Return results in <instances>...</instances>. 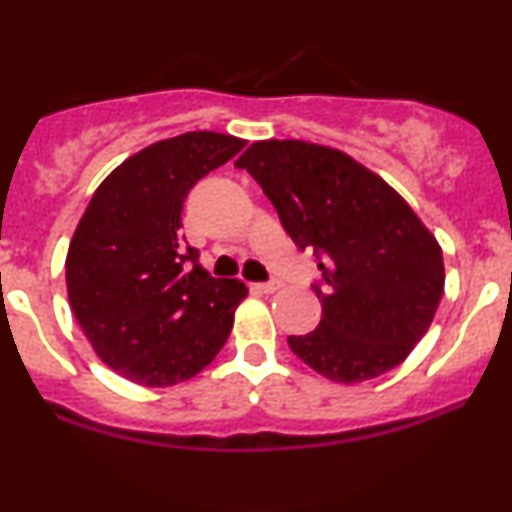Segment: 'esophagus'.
<instances>
[{
    "label": "esophagus",
    "instance_id": "1",
    "mask_svg": "<svg viewBox=\"0 0 512 512\" xmlns=\"http://www.w3.org/2000/svg\"><path fill=\"white\" fill-rule=\"evenodd\" d=\"M279 281H262V284H255L252 289H257L260 293H274L276 289H279Z\"/></svg>",
    "mask_w": 512,
    "mask_h": 512
}]
</instances>
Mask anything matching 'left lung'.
Here are the masks:
<instances>
[{
  "label": "left lung",
  "instance_id": "8db88e82",
  "mask_svg": "<svg viewBox=\"0 0 512 512\" xmlns=\"http://www.w3.org/2000/svg\"><path fill=\"white\" fill-rule=\"evenodd\" d=\"M298 248L320 257L322 320L291 351L334 383H363L411 354L445 286L443 250L395 187L344 151L267 139L236 161Z\"/></svg>",
  "mask_w": 512,
  "mask_h": 512
}]
</instances>
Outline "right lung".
Segmentation results:
<instances>
[{
    "instance_id": "add662e5",
    "label": "right lung",
    "mask_w": 512,
    "mask_h": 512,
    "mask_svg": "<svg viewBox=\"0 0 512 512\" xmlns=\"http://www.w3.org/2000/svg\"><path fill=\"white\" fill-rule=\"evenodd\" d=\"M245 139L185 132L122 161L93 192L67 252V293L98 358L144 387L190 380L226 344L243 281L214 279L182 228L187 192Z\"/></svg>"
}]
</instances>
